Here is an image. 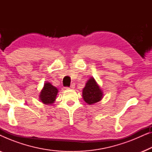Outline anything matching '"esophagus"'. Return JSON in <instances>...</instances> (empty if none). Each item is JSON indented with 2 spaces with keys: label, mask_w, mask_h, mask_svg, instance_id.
Segmentation results:
<instances>
[{
  "label": "esophagus",
  "mask_w": 152,
  "mask_h": 152,
  "mask_svg": "<svg viewBox=\"0 0 152 152\" xmlns=\"http://www.w3.org/2000/svg\"><path fill=\"white\" fill-rule=\"evenodd\" d=\"M75 83H72V84L70 85V86L69 87V88H68V89H73L75 88Z\"/></svg>",
  "instance_id": "esophagus-1"
}]
</instances>
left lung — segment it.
I'll return each mask as SVG.
<instances>
[{"label": "left lung", "instance_id": "8db88e82", "mask_svg": "<svg viewBox=\"0 0 152 152\" xmlns=\"http://www.w3.org/2000/svg\"><path fill=\"white\" fill-rule=\"evenodd\" d=\"M84 100L88 104H93L102 99L103 92L93 77H91L86 82L82 91Z\"/></svg>", "mask_w": 152, "mask_h": 152}]
</instances>
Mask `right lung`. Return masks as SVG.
<instances>
[{
	"mask_svg": "<svg viewBox=\"0 0 152 152\" xmlns=\"http://www.w3.org/2000/svg\"><path fill=\"white\" fill-rule=\"evenodd\" d=\"M58 93V89L50 83L45 82L41 90L39 99L45 104H52L55 102Z\"/></svg>",
	"mask_w": 152,
	"mask_h": 152,
	"instance_id": "obj_1",
	"label": "right lung"
}]
</instances>
